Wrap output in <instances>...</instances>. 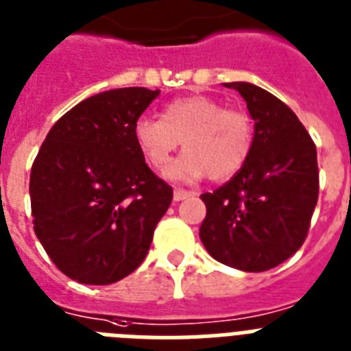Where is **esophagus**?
<instances>
[{
	"label": "esophagus",
	"instance_id": "34e87169",
	"mask_svg": "<svg viewBox=\"0 0 351 351\" xmlns=\"http://www.w3.org/2000/svg\"><path fill=\"white\" fill-rule=\"evenodd\" d=\"M191 196H194V193H189V191H184V189H175V193H173V199L175 201L189 199Z\"/></svg>",
	"mask_w": 351,
	"mask_h": 351
}]
</instances>
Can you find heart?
<instances>
[{
  "label": "heart",
  "instance_id": "obj_1",
  "mask_svg": "<svg viewBox=\"0 0 351 351\" xmlns=\"http://www.w3.org/2000/svg\"><path fill=\"white\" fill-rule=\"evenodd\" d=\"M134 141L155 169H164L182 143L184 155L167 167V178L196 182L208 175L224 182L251 157L254 123L242 109H226L212 97L194 93L171 100L162 118L139 117Z\"/></svg>",
  "mask_w": 351,
  "mask_h": 351
}]
</instances>
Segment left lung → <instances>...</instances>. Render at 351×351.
Returning a JSON list of instances; mask_svg holds the SVG:
<instances>
[{
    "instance_id": "1",
    "label": "left lung",
    "mask_w": 351,
    "mask_h": 351,
    "mask_svg": "<svg viewBox=\"0 0 351 351\" xmlns=\"http://www.w3.org/2000/svg\"><path fill=\"white\" fill-rule=\"evenodd\" d=\"M247 102L254 145L245 166L213 193L201 194L199 239L213 260L265 272L302 247L318 201L316 146L285 102L251 83H224Z\"/></svg>"
}]
</instances>
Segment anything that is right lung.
I'll return each instance as SVG.
<instances>
[{
	"mask_svg": "<svg viewBox=\"0 0 351 351\" xmlns=\"http://www.w3.org/2000/svg\"><path fill=\"white\" fill-rule=\"evenodd\" d=\"M160 90L118 88L65 112L29 176L33 230L53 263L83 285H111L150 249L173 189L146 166L134 123Z\"/></svg>",
	"mask_w": 351,
	"mask_h": 351,
	"instance_id": "1",
	"label": "right lung"
}]
</instances>
